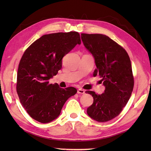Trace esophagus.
I'll use <instances>...</instances> for the list:
<instances>
[{"instance_id":"obj_1","label":"esophagus","mask_w":151,"mask_h":151,"mask_svg":"<svg viewBox=\"0 0 151 151\" xmlns=\"http://www.w3.org/2000/svg\"><path fill=\"white\" fill-rule=\"evenodd\" d=\"M77 93L78 94H84L85 93V91L82 89H78L77 91Z\"/></svg>"}]
</instances>
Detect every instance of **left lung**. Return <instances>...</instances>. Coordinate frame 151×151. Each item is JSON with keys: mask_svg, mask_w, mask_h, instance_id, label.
<instances>
[{"mask_svg": "<svg viewBox=\"0 0 151 151\" xmlns=\"http://www.w3.org/2000/svg\"><path fill=\"white\" fill-rule=\"evenodd\" d=\"M84 45L94 57L97 68L93 76L102 78L105 90L101 95L92 91L93 102L87 114L98 122H106L120 114L132 94L134 77L129 54L123 47L103 34H81Z\"/></svg>", "mask_w": 151, "mask_h": 151, "instance_id": "8db88e82", "label": "left lung"}]
</instances>
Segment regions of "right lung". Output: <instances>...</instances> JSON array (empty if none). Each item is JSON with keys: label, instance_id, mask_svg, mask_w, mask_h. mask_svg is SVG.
Masks as SVG:
<instances>
[{"label": "right lung", "instance_id": "right-lung-1", "mask_svg": "<svg viewBox=\"0 0 151 151\" xmlns=\"http://www.w3.org/2000/svg\"><path fill=\"white\" fill-rule=\"evenodd\" d=\"M77 32L43 35L28 47L19 64L17 92L22 107L34 119L47 123L59 116L67 99L77 90L63 89L49 80L62 69L63 57L81 45Z\"/></svg>", "mask_w": 151, "mask_h": 151}]
</instances>
